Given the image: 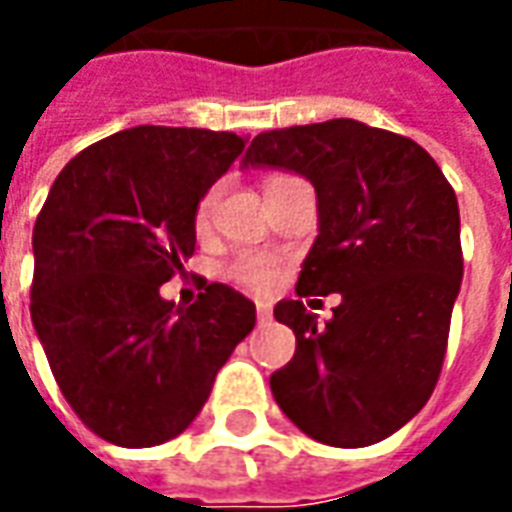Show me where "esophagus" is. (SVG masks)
Instances as JSON below:
<instances>
[{
	"label": "esophagus",
	"instance_id": "obj_1",
	"mask_svg": "<svg viewBox=\"0 0 512 512\" xmlns=\"http://www.w3.org/2000/svg\"><path fill=\"white\" fill-rule=\"evenodd\" d=\"M257 321L260 323L271 321V307H268L266 301H257Z\"/></svg>",
	"mask_w": 512,
	"mask_h": 512
}]
</instances>
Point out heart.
<instances>
[{"label":"heart","instance_id":"1","mask_svg":"<svg viewBox=\"0 0 512 512\" xmlns=\"http://www.w3.org/2000/svg\"><path fill=\"white\" fill-rule=\"evenodd\" d=\"M213 202H216V191L205 194V200L200 202V208H197V224H205L211 219ZM230 277L238 285H244V288L257 290V293H268V290L277 285V268L271 266L268 257L246 255L241 260H235L233 268H230Z\"/></svg>","mask_w":512,"mask_h":512}]
</instances>
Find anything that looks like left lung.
I'll use <instances>...</instances> for the list:
<instances>
[{"label": "left lung", "instance_id": "8db88e82", "mask_svg": "<svg viewBox=\"0 0 512 512\" xmlns=\"http://www.w3.org/2000/svg\"><path fill=\"white\" fill-rule=\"evenodd\" d=\"M241 164L315 186L318 235L296 293L343 296L326 326L296 299L274 307L296 334L274 400L321 444L392 436L428 403L447 351L463 279L455 191L414 139L351 117L257 134Z\"/></svg>", "mask_w": 512, "mask_h": 512}]
</instances>
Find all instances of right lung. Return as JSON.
I'll list each match as a JSON object with an SVG mask.
<instances>
[{"mask_svg":"<svg viewBox=\"0 0 512 512\" xmlns=\"http://www.w3.org/2000/svg\"><path fill=\"white\" fill-rule=\"evenodd\" d=\"M244 139L136 126L71 158L32 233V326L62 395L101 439L153 447L189 428L255 304L213 282L191 307L158 288L197 244V208Z\"/></svg>","mask_w":512,"mask_h":512,"instance_id":"add662e5","label":"right lung"}]
</instances>
